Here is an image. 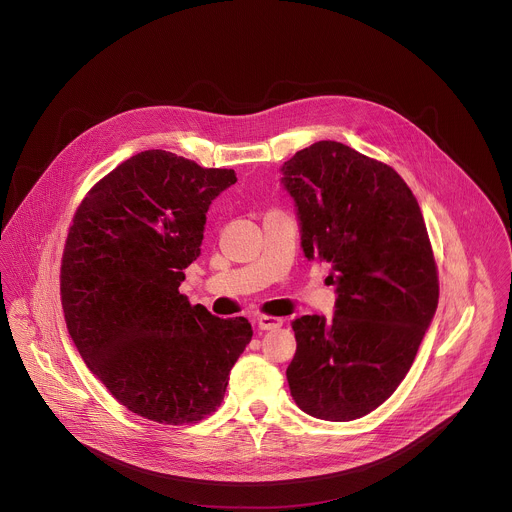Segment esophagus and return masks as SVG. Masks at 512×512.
Returning <instances> with one entry per match:
<instances>
[{
  "label": "esophagus",
  "mask_w": 512,
  "mask_h": 512,
  "mask_svg": "<svg viewBox=\"0 0 512 512\" xmlns=\"http://www.w3.org/2000/svg\"><path fill=\"white\" fill-rule=\"evenodd\" d=\"M257 326H259V330H273V328L283 326V318H279V316L259 314V316H257Z\"/></svg>",
  "instance_id": "esophagus-1"
}]
</instances>
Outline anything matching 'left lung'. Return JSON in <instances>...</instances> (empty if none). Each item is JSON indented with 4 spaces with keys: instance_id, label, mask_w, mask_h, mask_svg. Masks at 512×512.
<instances>
[{
    "instance_id": "8db88e82",
    "label": "left lung",
    "mask_w": 512,
    "mask_h": 512,
    "mask_svg": "<svg viewBox=\"0 0 512 512\" xmlns=\"http://www.w3.org/2000/svg\"><path fill=\"white\" fill-rule=\"evenodd\" d=\"M305 257L332 265L334 316L293 320L291 396L308 415L352 421L406 378L429 328L439 281L419 204L402 176L354 148L320 140L281 168Z\"/></svg>"
}]
</instances>
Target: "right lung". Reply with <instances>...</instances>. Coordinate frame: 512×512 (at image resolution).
Wrapping results in <instances>:
<instances>
[{
  "instance_id": "1",
  "label": "right lung",
  "mask_w": 512,
  "mask_h": 512,
  "mask_svg": "<svg viewBox=\"0 0 512 512\" xmlns=\"http://www.w3.org/2000/svg\"><path fill=\"white\" fill-rule=\"evenodd\" d=\"M166 150L140 152L97 182L65 241L61 303L89 370L146 419L198 423L221 406L253 330L180 293L200 257L205 213L235 184Z\"/></svg>"
}]
</instances>
